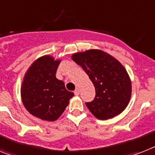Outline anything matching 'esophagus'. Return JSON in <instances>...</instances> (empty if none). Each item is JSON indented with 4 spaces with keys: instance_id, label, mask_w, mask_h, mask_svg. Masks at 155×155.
<instances>
[{
    "instance_id": "esophagus-1",
    "label": "esophagus",
    "mask_w": 155,
    "mask_h": 155,
    "mask_svg": "<svg viewBox=\"0 0 155 155\" xmlns=\"http://www.w3.org/2000/svg\"><path fill=\"white\" fill-rule=\"evenodd\" d=\"M74 94H75V95H80V89H79V88L75 89V91H74Z\"/></svg>"
}]
</instances>
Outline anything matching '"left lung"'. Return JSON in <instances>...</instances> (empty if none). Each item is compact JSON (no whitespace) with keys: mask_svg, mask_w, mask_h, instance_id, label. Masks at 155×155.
I'll return each instance as SVG.
<instances>
[{"mask_svg":"<svg viewBox=\"0 0 155 155\" xmlns=\"http://www.w3.org/2000/svg\"><path fill=\"white\" fill-rule=\"evenodd\" d=\"M71 59L84 69L95 86V99L86 103L91 114L107 120L123 112L130 102L131 81L121 63L99 49L77 52Z\"/></svg>","mask_w":155,"mask_h":155,"instance_id":"obj_1","label":"left lung"}]
</instances>
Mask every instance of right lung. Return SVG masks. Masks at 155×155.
<instances>
[{"label": "right lung", "instance_id": "right-lung-1", "mask_svg": "<svg viewBox=\"0 0 155 155\" xmlns=\"http://www.w3.org/2000/svg\"><path fill=\"white\" fill-rule=\"evenodd\" d=\"M60 60L44 56L34 61L24 77L21 93L25 107L45 121H55L64 111L74 93L56 77Z\"/></svg>", "mask_w": 155, "mask_h": 155}]
</instances>
